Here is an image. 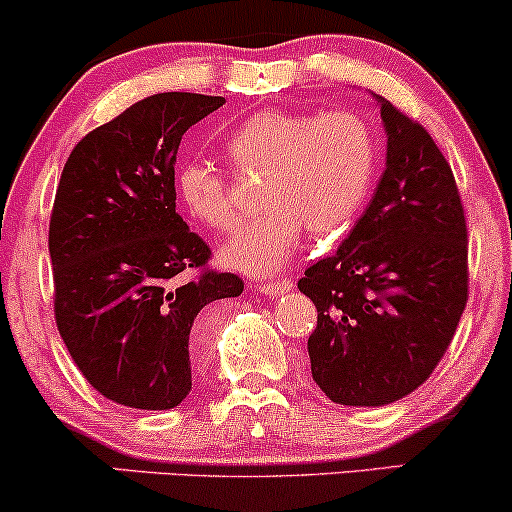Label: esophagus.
Returning <instances> with one entry per match:
<instances>
[{"instance_id":"obj_1","label":"esophagus","mask_w":512,"mask_h":512,"mask_svg":"<svg viewBox=\"0 0 512 512\" xmlns=\"http://www.w3.org/2000/svg\"><path fill=\"white\" fill-rule=\"evenodd\" d=\"M293 288V281H286V279H281V281H269V283H262L260 288H257V291H260L262 295H267V298H279V295H283V293H288Z\"/></svg>"}]
</instances>
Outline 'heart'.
I'll use <instances>...</instances> for the list:
<instances>
[{
    "label": "heart",
    "mask_w": 512,
    "mask_h": 512,
    "mask_svg": "<svg viewBox=\"0 0 512 512\" xmlns=\"http://www.w3.org/2000/svg\"><path fill=\"white\" fill-rule=\"evenodd\" d=\"M221 145L236 169L262 171V212L221 248L224 267L257 276L286 267L305 226L312 236L346 229L377 166L372 126L348 109L317 116L264 109L233 126ZM174 188L190 217L212 231L240 221L226 178L209 159L178 164Z\"/></svg>",
    "instance_id": "obj_1"
}]
</instances>
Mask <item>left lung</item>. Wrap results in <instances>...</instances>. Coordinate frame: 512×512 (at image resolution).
Here are the masks:
<instances>
[{"label": "left lung", "mask_w": 512, "mask_h": 512, "mask_svg": "<svg viewBox=\"0 0 512 512\" xmlns=\"http://www.w3.org/2000/svg\"><path fill=\"white\" fill-rule=\"evenodd\" d=\"M386 169L350 236L298 281L317 307L312 379L341 405L377 408L422 386L467 303V226L446 157L417 121L374 95Z\"/></svg>", "instance_id": "1"}]
</instances>
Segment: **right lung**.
I'll return each instance as SVG.
<instances>
[{"mask_svg": "<svg viewBox=\"0 0 512 512\" xmlns=\"http://www.w3.org/2000/svg\"><path fill=\"white\" fill-rule=\"evenodd\" d=\"M221 104L195 92L145 97L85 135L61 171L49 221L54 317L83 377L126 408H176L193 389L197 315L243 293L236 274L181 279L212 252L176 212V152Z\"/></svg>", "mask_w": 512, "mask_h": 512, "instance_id": "add662e5", "label": "right lung"}]
</instances>
